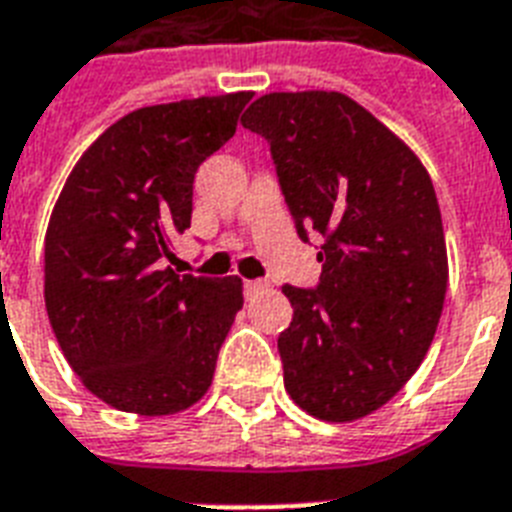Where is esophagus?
Segmentation results:
<instances>
[{"mask_svg": "<svg viewBox=\"0 0 512 512\" xmlns=\"http://www.w3.org/2000/svg\"><path fill=\"white\" fill-rule=\"evenodd\" d=\"M265 281H244V292L247 294H255V292H263L265 289Z\"/></svg>", "mask_w": 512, "mask_h": 512, "instance_id": "34e87169", "label": "esophagus"}]
</instances>
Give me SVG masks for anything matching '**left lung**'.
<instances>
[{
    "label": "left lung",
    "mask_w": 512,
    "mask_h": 512,
    "mask_svg": "<svg viewBox=\"0 0 512 512\" xmlns=\"http://www.w3.org/2000/svg\"><path fill=\"white\" fill-rule=\"evenodd\" d=\"M242 126L268 139L299 239H326L321 284L284 286L286 392L321 421L365 418L410 381L439 326L450 268L431 176L339 91H273Z\"/></svg>",
    "instance_id": "1"
}]
</instances>
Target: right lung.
Returning <instances> with one entry per match:
<instances>
[{"instance_id": "obj_1", "label": "right lung", "mask_w": 512, "mask_h": 512, "mask_svg": "<svg viewBox=\"0 0 512 512\" xmlns=\"http://www.w3.org/2000/svg\"><path fill=\"white\" fill-rule=\"evenodd\" d=\"M252 91L128 112L70 170L44 239V302L70 368L123 413L173 415L205 397L242 278L178 276L194 173L236 131Z\"/></svg>"}]
</instances>
